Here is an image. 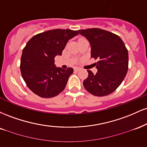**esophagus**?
Here are the masks:
<instances>
[{"instance_id": "obj_1", "label": "esophagus", "mask_w": 147, "mask_h": 147, "mask_svg": "<svg viewBox=\"0 0 147 147\" xmlns=\"http://www.w3.org/2000/svg\"><path fill=\"white\" fill-rule=\"evenodd\" d=\"M81 70V68H78V67H76V68H75V71H76V72L79 71V70Z\"/></svg>"}]
</instances>
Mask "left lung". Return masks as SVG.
<instances>
[{
  "instance_id": "8db88e82",
  "label": "left lung",
  "mask_w": 147,
  "mask_h": 147,
  "mask_svg": "<svg viewBox=\"0 0 147 147\" xmlns=\"http://www.w3.org/2000/svg\"><path fill=\"white\" fill-rule=\"evenodd\" d=\"M91 47V57L97 59V72L87 70L84 86L92 95L102 97L113 92L122 84L129 67V55L124 42L115 34L99 29L79 30Z\"/></svg>"
}]
</instances>
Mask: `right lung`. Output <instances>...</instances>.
Segmentation results:
<instances>
[{"label": "right lung", "mask_w": 147, "mask_h": 147, "mask_svg": "<svg viewBox=\"0 0 147 147\" xmlns=\"http://www.w3.org/2000/svg\"><path fill=\"white\" fill-rule=\"evenodd\" d=\"M79 30L55 29L34 36L23 50L21 72L28 87L43 98L58 95L65 89L73 69L57 68L55 57L61 55L68 40Z\"/></svg>", "instance_id": "1"}]
</instances>
